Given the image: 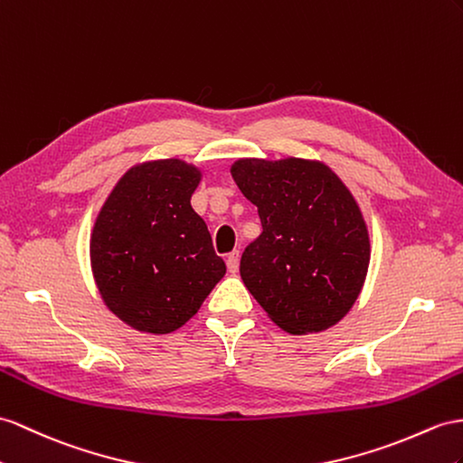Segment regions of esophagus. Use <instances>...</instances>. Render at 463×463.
Instances as JSON below:
<instances>
[{"instance_id": "esophagus-1", "label": "esophagus", "mask_w": 463, "mask_h": 463, "mask_svg": "<svg viewBox=\"0 0 463 463\" xmlns=\"http://www.w3.org/2000/svg\"><path fill=\"white\" fill-rule=\"evenodd\" d=\"M239 262H241V252L239 250H232L227 256V268H229L231 274H236V271H239Z\"/></svg>"}]
</instances>
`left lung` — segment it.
<instances>
[{
	"instance_id": "8db88e82",
	"label": "left lung",
	"mask_w": 463,
	"mask_h": 463,
	"mask_svg": "<svg viewBox=\"0 0 463 463\" xmlns=\"http://www.w3.org/2000/svg\"><path fill=\"white\" fill-rule=\"evenodd\" d=\"M232 180L258 207L262 234L246 246V289L289 335L345 318L370 266V236L345 182L325 162L241 158Z\"/></svg>"
}]
</instances>
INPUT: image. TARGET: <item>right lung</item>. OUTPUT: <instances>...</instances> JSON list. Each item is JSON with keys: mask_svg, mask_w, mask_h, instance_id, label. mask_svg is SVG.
<instances>
[{"mask_svg": "<svg viewBox=\"0 0 463 463\" xmlns=\"http://www.w3.org/2000/svg\"><path fill=\"white\" fill-rule=\"evenodd\" d=\"M199 182L197 165L180 158L137 164L93 224L90 260L101 299L140 333L184 326L227 274L192 207Z\"/></svg>", "mask_w": 463, "mask_h": 463, "instance_id": "add662e5", "label": "right lung"}]
</instances>
